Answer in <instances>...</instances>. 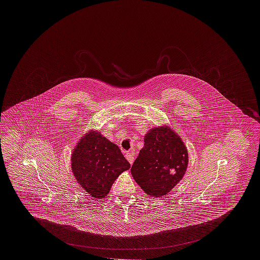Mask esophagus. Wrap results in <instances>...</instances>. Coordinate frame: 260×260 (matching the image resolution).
Instances as JSON below:
<instances>
[{"instance_id":"obj_1","label":"esophagus","mask_w":260,"mask_h":260,"mask_svg":"<svg viewBox=\"0 0 260 260\" xmlns=\"http://www.w3.org/2000/svg\"><path fill=\"white\" fill-rule=\"evenodd\" d=\"M125 158L126 160L129 161V164H133L135 161V157H134V153L133 152H126L125 153Z\"/></svg>"}]
</instances>
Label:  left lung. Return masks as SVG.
I'll return each instance as SVG.
<instances>
[{
  "label": "left lung",
  "instance_id": "obj_1",
  "mask_svg": "<svg viewBox=\"0 0 260 260\" xmlns=\"http://www.w3.org/2000/svg\"><path fill=\"white\" fill-rule=\"evenodd\" d=\"M187 165L184 143L170 127L161 126L153 128L145 136L144 147L131 172L146 194L161 197L181 180Z\"/></svg>",
  "mask_w": 260,
  "mask_h": 260
}]
</instances>
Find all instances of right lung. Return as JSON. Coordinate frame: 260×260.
Listing matches in <instances>:
<instances>
[{
	"label": "right lung",
	"instance_id": "1",
	"mask_svg": "<svg viewBox=\"0 0 260 260\" xmlns=\"http://www.w3.org/2000/svg\"><path fill=\"white\" fill-rule=\"evenodd\" d=\"M77 181L93 198H104L121 173L131 168L120 148L99 133H87L71 157Z\"/></svg>",
	"mask_w": 260,
	"mask_h": 260
}]
</instances>
